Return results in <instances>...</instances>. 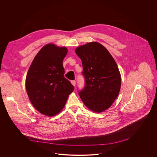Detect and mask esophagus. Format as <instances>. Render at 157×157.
I'll return each instance as SVG.
<instances>
[{"instance_id":"1","label":"esophagus","mask_w":157,"mask_h":157,"mask_svg":"<svg viewBox=\"0 0 157 157\" xmlns=\"http://www.w3.org/2000/svg\"><path fill=\"white\" fill-rule=\"evenodd\" d=\"M71 83H72V84L75 86V85H76V81H75V80H74V81H71Z\"/></svg>"}]
</instances>
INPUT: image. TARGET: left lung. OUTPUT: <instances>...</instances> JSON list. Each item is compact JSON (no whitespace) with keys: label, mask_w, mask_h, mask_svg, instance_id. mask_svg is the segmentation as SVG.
Instances as JSON below:
<instances>
[{"label":"left lung","mask_w":157,"mask_h":157,"mask_svg":"<svg viewBox=\"0 0 157 157\" xmlns=\"http://www.w3.org/2000/svg\"><path fill=\"white\" fill-rule=\"evenodd\" d=\"M82 60L85 85L79 92L81 99L91 111L103 112L118 97L121 77L116 62L103 45L87 43L75 49Z\"/></svg>","instance_id":"8db88e82"}]
</instances>
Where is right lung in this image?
<instances>
[{"label":"right lung","mask_w":157,"mask_h":157,"mask_svg":"<svg viewBox=\"0 0 157 157\" xmlns=\"http://www.w3.org/2000/svg\"><path fill=\"white\" fill-rule=\"evenodd\" d=\"M67 53L66 47L45 45L33 60L26 75L25 86L32 104L48 117L62 111L74 90L64 76L62 62Z\"/></svg>","instance_id":"1"}]
</instances>
